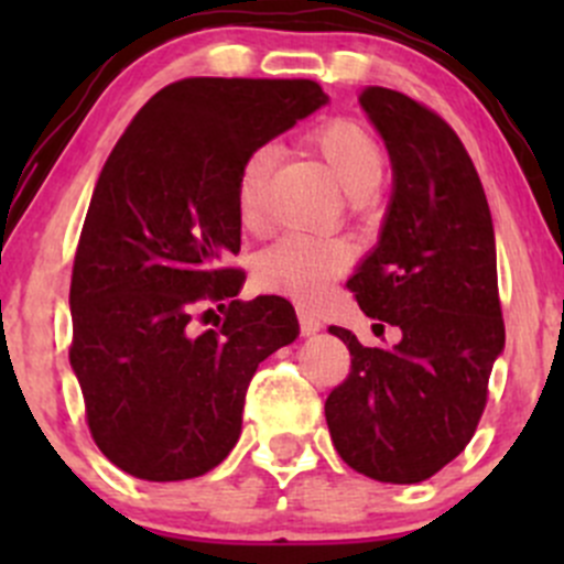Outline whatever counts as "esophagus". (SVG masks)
Segmentation results:
<instances>
[{
    "instance_id": "34e87169",
    "label": "esophagus",
    "mask_w": 564,
    "mask_h": 564,
    "mask_svg": "<svg viewBox=\"0 0 564 564\" xmlns=\"http://www.w3.org/2000/svg\"><path fill=\"white\" fill-rule=\"evenodd\" d=\"M297 318L303 335H316L318 329H322V318H318L311 308H297Z\"/></svg>"
}]
</instances>
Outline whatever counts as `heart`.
I'll use <instances>...</instances> for the list:
<instances>
[{"mask_svg":"<svg viewBox=\"0 0 564 564\" xmlns=\"http://www.w3.org/2000/svg\"><path fill=\"white\" fill-rule=\"evenodd\" d=\"M308 144L324 158L335 180L349 196H371L388 172V155L377 135L351 117H333L311 130ZM275 166L270 144L256 147L237 174V218L246 231H259L267 220V182ZM351 261V248L340 240L286 235L261 253L256 275L270 292H289L300 300H316L333 278Z\"/></svg>","mask_w":564,"mask_h":564,"instance_id":"obj_1","label":"heart"}]
</instances>
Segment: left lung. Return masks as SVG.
I'll list each match as a JSON object with an SVG mask.
<instances>
[{
  "instance_id": "obj_1",
  "label": "left lung",
  "mask_w": 564,
  "mask_h": 564,
  "mask_svg": "<svg viewBox=\"0 0 564 564\" xmlns=\"http://www.w3.org/2000/svg\"><path fill=\"white\" fill-rule=\"evenodd\" d=\"M395 191L377 250L346 281L366 316L403 333L392 349L329 327L351 355L324 401L329 436L360 475L420 482L469 445L505 346L486 193L456 130L425 104L366 87Z\"/></svg>"
}]
</instances>
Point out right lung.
<instances>
[{"label":"right lung","instance_id":"right-lung-1","mask_svg":"<svg viewBox=\"0 0 564 564\" xmlns=\"http://www.w3.org/2000/svg\"><path fill=\"white\" fill-rule=\"evenodd\" d=\"M324 104L311 78H182L108 155L73 259L70 366L95 445L128 475L172 482L218 466L259 362L297 338L283 297L235 300L246 272L226 259L240 253L248 152ZM209 302L221 316L196 334Z\"/></svg>","mask_w":564,"mask_h":564}]
</instances>
